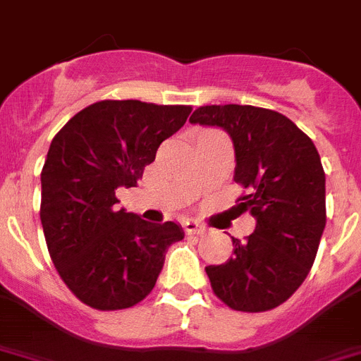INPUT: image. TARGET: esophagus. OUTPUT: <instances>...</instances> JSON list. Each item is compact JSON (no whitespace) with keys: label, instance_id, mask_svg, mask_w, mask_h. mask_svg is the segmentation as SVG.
I'll use <instances>...</instances> for the list:
<instances>
[{"label":"esophagus","instance_id":"obj_1","mask_svg":"<svg viewBox=\"0 0 361 361\" xmlns=\"http://www.w3.org/2000/svg\"><path fill=\"white\" fill-rule=\"evenodd\" d=\"M184 232L186 234H202V232L207 231V227L204 225H201V223L193 221V219H188V221H184Z\"/></svg>","mask_w":361,"mask_h":361}]
</instances>
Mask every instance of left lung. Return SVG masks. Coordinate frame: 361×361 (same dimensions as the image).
<instances>
[{"instance_id": "left-lung-1", "label": "left lung", "mask_w": 361, "mask_h": 361, "mask_svg": "<svg viewBox=\"0 0 361 361\" xmlns=\"http://www.w3.org/2000/svg\"><path fill=\"white\" fill-rule=\"evenodd\" d=\"M192 123L231 134L243 193L240 214L256 217L245 241L232 238L234 255L208 266L212 291L238 312H267L290 299L314 266L326 223L324 169L314 142L281 112L252 105H207Z\"/></svg>"}]
</instances>
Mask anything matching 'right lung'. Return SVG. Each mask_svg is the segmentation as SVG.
Instances as JSON below:
<instances>
[{
  "label": "right lung",
  "instance_id": "right-lung-1",
  "mask_svg": "<svg viewBox=\"0 0 361 361\" xmlns=\"http://www.w3.org/2000/svg\"><path fill=\"white\" fill-rule=\"evenodd\" d=\"M190 105L103 99L55 134L42 168L40 221L62 282L101 312L138 305L153 291L166 249L183 240L177 223L118 210L116 190L133 188Z\"/></svg>",
  "mask_w": 361,
  "mask_h": 361
}]
</instances>
